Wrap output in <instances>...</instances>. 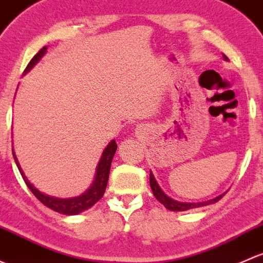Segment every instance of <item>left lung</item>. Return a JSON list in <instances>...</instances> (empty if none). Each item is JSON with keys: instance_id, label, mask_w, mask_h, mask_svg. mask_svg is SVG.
I'll list each match as a JSON object with an SVG mask.
<instances>
[{"instance_id": "8db88e82", "label": "left lung", "mask_w": 263, "mask_h": 263, "mask_svg": "<svg viewBox=\"0 0 263 263\" xmlns=\"http://www.w3.org/2000/svg\"><path fill=\"white\" fill-rule=\"evenodd\" d=\"M223 58L226 59V61H228V58H227L226 55H223ZM149 183H151V189L152 191H153L154 197H156L161 204H163L166 209L172 210V212H185V210L194 209V208H200V206H205V205L214 204V202L219 201V200L224 196V194L219 195V196H216L215 199L208 200V201H204V202H180L171 199L170 196H167V195L162 191V189L159 187V185L157 183L156 178H154L153 173L152 172L149 173Z\"/></svg>"}]
</instances>
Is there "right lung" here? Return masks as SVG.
I'll return each instance as SVG.
<instances>
[{
    "mask_svg": "<svg viewBox=\"0 0 263 263\" xmlns=\"http://www.w3.org/2000/svg\"><path fill=\"white\" fill-rule=\"evenodd\" d=\"M47 51V47L42 48L36 54L34 55V58L31 59L30 63L28 64L26 67L25 73L29 72L37 62L40 61L43 55L45 54ZM116 145L115 140H111V142L107 144V147L105 148L104 153H102L101 158H100L99 164H97V168H96V175H95V180L92 182V185L88 187V190L86 192H83L82 195L77 197H72V199H58V197H51L48 196V195L43 194L40 192L37 189H35L34 186L31 185L30 181L26 178V176L24 175L23 170H21L20 164H18L17 158L15 156V152L12 149V156L13 159L16 162V166H17L18 171H20L21 176H23L24 181H25L26 186L29 187L32 194L35 195L37 200L40 202L48 206L49 209L54 210V212H58L61 214H64V215H76V214H80L85 210L90 209L91 206H93L102 196H104L105 190H106V185H107V180H109V173H110V167H111V162L114 158V154H115Z\"/></svg>",
    "mask_w": 263,
    "mask_h": 263,
    "instance_id": "obj_1",
    "label": "right lung"
}]
</instances>
